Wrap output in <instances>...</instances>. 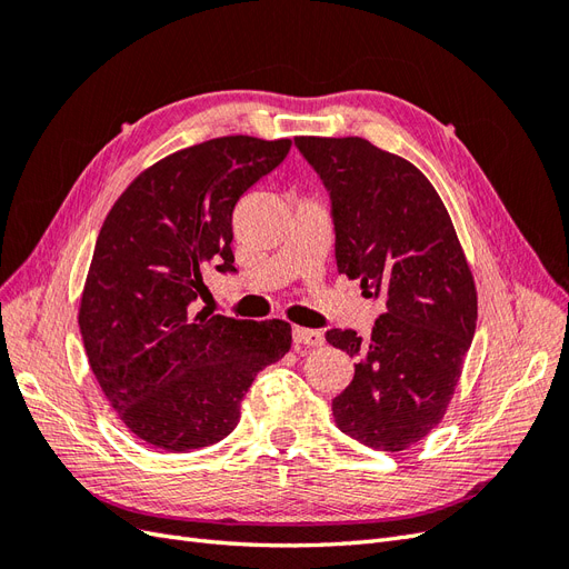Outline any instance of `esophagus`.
Wrapping results in <instances>:
<instances>
[{"label":"esophagus","mask_w":569,"mask_h":569,"mask_svg":"<svg viewBox=\"0 0 569 569\" xmlns=\"http://www.w3.org/2000/svg\"><path fill=\"white\" fill-rule=\"evenodd\" d=\"M291 339H295L297 347H308V349H318L325 343L322 332L306 330V327H295V330H291Z\"/></svg>","instance_id":"obj_1"}]
</instances>
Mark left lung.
I'll list each match as a JSON object with an SVG mask.
<instances>
[{
	"label": "left lung",
	"mask_w": 569,
	"mask_h": 569,
	"mask_svg": "<svg viewBox=\"0 0 569 569\" xmlns=\"http://www.w3.org/2000/svg\"><path fill=\"white\" fill-rule=\"evenodd\" d=\"M332 199L337 270L385 299L368 339L330 330L356 358L337 427L403 451L443 420L477 327V289L449 211L420 170L363 137H295Z\"/></svg>",
	"instance_id": "8db88e82"
}]
</instances>
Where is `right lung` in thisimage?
I'll use <instances>...</instances> for the list:
<instances>
[{
	"label": "right lung",
	"mask_w": 569,
	"mask_h": 569,
	"mask_svg": "<svg viewBox=\"0 0 569 569\" xmlns=\"http://www.w3.org/2000/svg\"><path fill=\"white\" fill-rule=\"evenodd\" d=\"M291 140L216 137L137 176L99 230L78 325L90 368L142 441L192 451L226 439L253 377L289 351L284 320L199 311L203 272H234L232 211Z\"/></svg>",
	"instance_id": "right-lung-1"
}]
</instances>
